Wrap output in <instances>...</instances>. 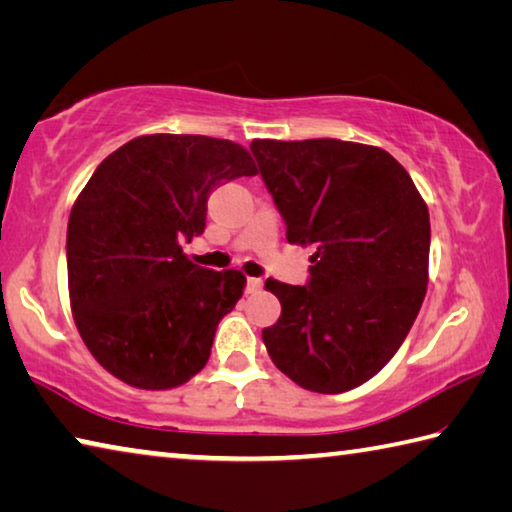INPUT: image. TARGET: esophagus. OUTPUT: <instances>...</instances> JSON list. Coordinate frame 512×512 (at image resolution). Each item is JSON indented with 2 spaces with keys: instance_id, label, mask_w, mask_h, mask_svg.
<instances>
[{
  "instance_id": "34e87169",
  "label": "esophagus",
  "mask_w": 512,
  "mask_h": 512,
  "mask_svg": "<svg viewBox=\"0 0 512 512\" xmlns=\"http://www.w3.org/2000/svg\"><path fill=\"white\" fill-rule=\"evenodd\" d=\"M262 287H264V282L259 280V277H248L246 280V293H257V291H262Z\"/></svg>"
}]
</instances>
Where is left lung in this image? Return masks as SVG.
Masks as SVG:
<instances>
[{
    "mask_svg": "<svg viewBox=\"0 0 512 512\" xmlns=\"http://www.w3.org/2000/svg\"><path fill=\"white\" fill-rule=\"evenodd\" d=\"M287 241L311 246L307 287L266 280L282 314L264 327L268 357L298 386L345 393L400 350L429 282L427 203L377 146L253 140Z\"/></svg>",
    "mask_w": 512,
    "mask_h": 512,
    "instance_id": "8db88e82",
    "label": "left lung"
}]
</instances>
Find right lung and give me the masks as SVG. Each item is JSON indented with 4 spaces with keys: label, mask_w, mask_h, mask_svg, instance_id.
Instances as JSON below:
<instances>
[{
    "label": "right lung",
    "mask_w": 512,
    "mask_h": 512,
    "mask_svg": "<svg viewBox=\"0 0 512 512\" xmlns=\"http://www.w3.org/2000/svg\"><path fill=\"white\" fill-rule=\"evenodd\" d=\"M255 173L241 144L169 133L135 137L92 173L67 223L69 305L110 375L167 391L205 368L246 277L196 266L180 244L203 235L214 187Z\"/></svg>",
    "instance_id": "1"
}]
</instances>
